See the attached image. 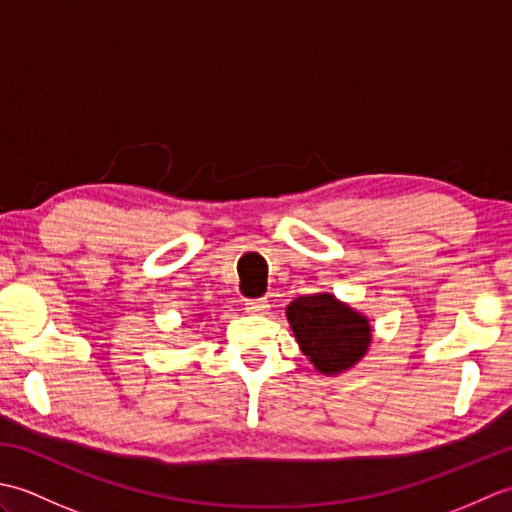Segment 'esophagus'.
<instances>
[{
	"label": "esophagus",
	"mask_w": 512,
	"mask_h": 512,
	"mask_svg": "<svg viewBox=\"0 0 512 512\" xmlns=\"http://www.w3.org/2000/svg\"><path fill=\"white\" fill-rule=\"evenodd\" d=\"M246 306V312L250 314H264L268 310V301L266 299H250L244 303Z\"/></svg>",
	"instance_id": "obj_1"
}]
</instances>
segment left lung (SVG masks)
<instances>
[{
	"mask_svg": "<svg viewBox=\"0 0 512 512\" xmlns=\"http://www.w3.org/2000/svg\"><path fill=\"white\" fill-rule=\"evenodd\" d=\"M286 319L299 350L323 376H339L352 369L372 345L369 319L332 292H314L290 301Z\"/></svg>",
	"mask_w": 512,
	"mask_h": 512,
	"instance_id": "left-lung-1",
	"label": "left lung"
}]
</instances>
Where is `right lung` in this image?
Masks as SVG:
<instances>
[{"label": "right lung", "mask_w": 512, "mask_h": 512, "mask_svg": "<svg viewBox=\"0 0 512 512\" xmlns=\"http://www.w3.org/2000/svg\"><path fill=\"white\" fill-rule=\"evenodd\" d=\"M206 317V314H195V321H202Z\"/></svg>", "instance_id": "1"}]
</instances>
